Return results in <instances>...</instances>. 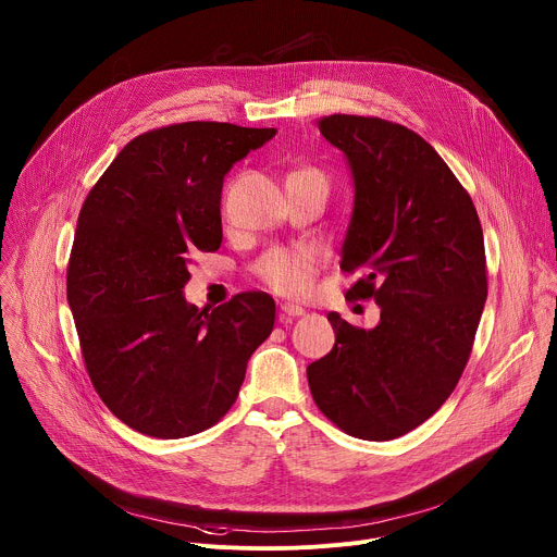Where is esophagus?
Instances as JSON below:
<instances>
[{
    "instance_id": "34e87169",
    "label": "esophagus",
    "mask_w": 557,
    "mask_h": 557,
    "mask_svg": "<svg viewBox=\"0 0 557 557\" xmlns=\"http://www.w3.org/2000/svg\"><path fill=\"white\" fill-rule=\"evenodd\" d=\"M280 312H282V320H288V317H299V314H304V308H301V306H295V304H282V306H280Z\"/></svg>"
}]
</instances>
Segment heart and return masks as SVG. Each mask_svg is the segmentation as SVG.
I'll list each match as a JSON object with an SVG mask.
<instances>
[{
  "label": "heart",
  "mask_w": 557,
  "mask_h": 557,
  "mask_svg": "<svg viewBox=\"0 0 557 557\" xmlns=\"http://www.w3.org/2000/svg\"><path fill=\"white\" fill-rule=\"evenodd\" d=\"M314 176H322L317 170H299ZM324 178V176H322ZM320 271V256L308 247H295V249H282L275 247L267 251L253 267L256 277L269 286L273 293L286 295V297H301L310 290L314 273Z\"/></svg>",
  "instance_id": "heart-1"
}]
</instances>
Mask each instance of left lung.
<instances>
[{
  "label": "left lung",
  "instance_id": "1",
  "mask_svg": "<svg viewBox=\"0 0 557 557\" xmlns=\"http://www.w3.org/2000/svg\"><path fill=\"white\" fill-rule=\"evenodd\" d=\"M355 178L342 271L359 273L348 299H374L372 331L329 312L333 350L308 366L310 394L342 432L399 438L454 392L487 299L483 226L467 189L436 149L379 116L317 121Z\"/></svg>",
  "mask_w": 557,
  "mask_h": 557
}]
</instances>
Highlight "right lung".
I'll return each instance as SVG.
<instances>
[{"mask_svg":"<svg viewBox=\"0 0 557 557\" xmlns=\"http://www.w3.org/2000/svg\"><path fill=\"white\" fill-rule=\"evenodd\" d=\"M273 136L215 121L156 127L132 138L86 196L67 304L97 394L140 434L185 438L215 425L273 331L264 290L211 312L183 297L194 256L220 249L226 172Z\"/></svg>","mask_w":557,"mask_h":557,"instance_id":"obj_1","label":"right lung"}]
</instances>
